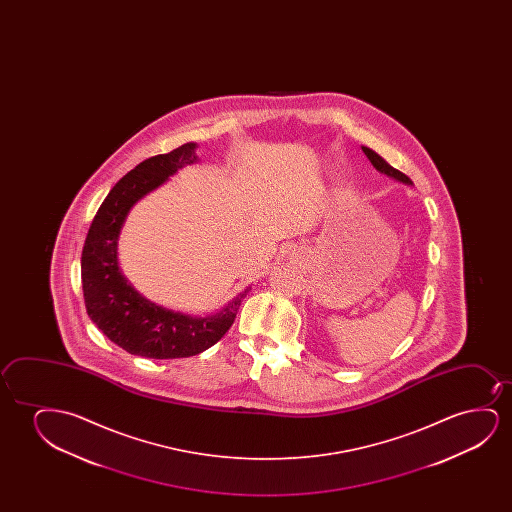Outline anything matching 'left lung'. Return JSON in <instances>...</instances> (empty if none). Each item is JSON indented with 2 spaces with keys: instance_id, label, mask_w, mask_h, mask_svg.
Here are the masks:
<instances>
[{
  "instance_id": "obj_1",
  "label": "left lung",
  "mask_w": 512,
  "mask_h": 512,
  "mask_svg": "<svg viewBox=\"0 0 512 512\" xmlns=\"http://www.w3.org/2000/svg\"><path fill=\"white\" fill-rule=\"evenodd\" d=\"M364 150V154L367 155V159L371 161L372 166L378 169L379 173H383V175L390 176L393 180H397V182L406 183V185H413L411 182V178L409 176L404 175V173H400L399 169L392 168L388 162L381 157V155L376 154L374 150L371 148L362 147Z\"/></svg>"
}]
</instances>
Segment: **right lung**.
Listing matches in <instances>:
<instances>
[{
	"label": "right lung",
	"instance_id": "1",
	"mask_svg": "<svg viewBox=\"0 0 512 512\" xmlns=\"http://www.w3.org/2000/svg\"><path fill=\"white\" fill-rule=\"evenodd\" d=\"M197 143L140 162L115 183L99 206L82 250L85 308L112 343L131 355L183 358L199 355L229 330L245 292L213 315H187L164 308L136 290L119 266V238L129 211L140 199L168 182L169 176L196 164Z\"/></svg>",
	"mask_w": 512,
	"mask_h": 512
}]
</instances>
